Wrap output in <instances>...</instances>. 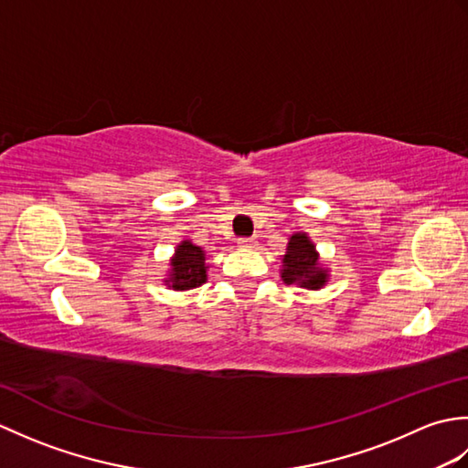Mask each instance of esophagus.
Returning a JSON list of instances; mask_svg holds the SVG:
<instances>
[{
	"label": "esophagus",
	"instance_id": "34e87169",
	"mask_svg": "<svg viewBox=\"0 0 468 468\" xmlns=\"http://www.w3.org/2000/svg\"><path fill=\"white\" fill-rule=\"evenodd\" d=\"M237 245L243 247V250H251V247H255V239L253 237H241V239H237Z\"/></svg>",
	"mask_w": 468,
	"mask_h": 468
}]
</instances>
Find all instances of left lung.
<instances>
[{
    "label": "left lung",
    "mask_w": 468,
    "mask_h": 468,
    "mask_svg": "<svg viewBox=\"0 0 468 468\" xmlns=\"http://www.w3.org/2000/svg\"><path fill=\"white\" fill-rule=\"evenodd\" d=\"M282 280L287 285H300L303 290H322L330 280L325 267L320 263V253L305 233H293L282 260Z\"/></svg>",
    "instance_id": "1"
}]
</instances>
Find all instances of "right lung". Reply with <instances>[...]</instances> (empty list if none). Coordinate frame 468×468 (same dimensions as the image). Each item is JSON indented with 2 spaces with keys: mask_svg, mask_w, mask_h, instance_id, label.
<instances>
[{
  "mask_svg": "<svg viewBox=\"0 0 468 468\" xmlns=\"http://www.w3.org/2000/svg\"><path fill=\"white\" fill-rule=\"evenodd\" d=\"M207 257L201 247L193 241H181L176 245L175 257L171 260V270L165 283L171 290L183 292L203 285L207 282Z\"/></svg>",
  "mask_w": 468,
  "mask_h": 468,
  "instance_id": "obj_1",
  "label": "right lung"
}]
</instances>
